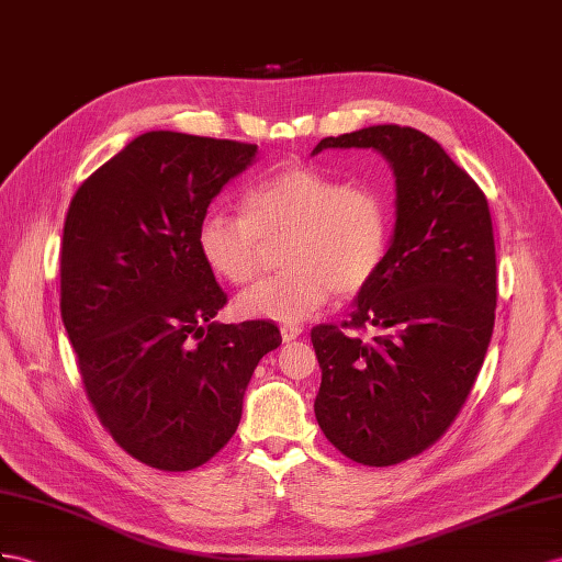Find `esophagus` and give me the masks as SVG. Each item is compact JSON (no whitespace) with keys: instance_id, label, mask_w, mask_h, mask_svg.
Listing matches in <instances>:
<instances>
[{"instance_id":"obj_1","label":"esophagus","mask_w":562,"mask_h":562,"mask_svg":"<svg viewBox=\"0 0 562 562\" xmlns=\"http://www.w3.org/2000/svg\"><path fill=\"white\" fill-rule=\"evenodd\" d=\"M280 333H282V341H292V339H296L301 333H304V327H299V325H282Z\"/></svg>"}]
</instances>
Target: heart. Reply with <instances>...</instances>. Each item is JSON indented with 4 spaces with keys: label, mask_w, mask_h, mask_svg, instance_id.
Instances as JSON below:
<instances>
[{
    "label": "heart",
    "mask_w": 562,
    "mask_h": 562,
    "mask_svg": "<svg viewBox=\"0 0 562 562\" xmlns=\"http://www.w3.org/2000/svg\"><path fill=\"white\" fill-rule=\"evenodd\" d=\"M286 233L278 272L239 294L241 318L296 325L318 313L333 290L361 292L380 270L390 244V209L370 187H347L308 166H290L244 192V215L204 213L199 256L215 276L247 284L261 266V239Z\"/></svg>",
    "instance_id": "heart-1"
}]
</instances>
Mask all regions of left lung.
Here are the masks:
<instances>
[{
    "label": "left lung",
    "mask_w": 562,
    "mask_h": 562,
    "mask_svg": "<svg viewBox=\"0 0 562 562\" xmlns=\"http://www.w3.org/2000/svg\"><path fill=\"white\" fill-rule=\"evenodd\" d=\"M372 149L394 170L396 221L351 321L313 327L323 370L315 420L356 463L384 468L423 453L463 408L494 333L496 249L484 192L415 127L370 125L313 149Z\"/></svg>",
    "instance_id": "1"
}]
</instances>
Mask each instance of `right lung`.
Here are the masks:
<instances>
[{
  "mask_svg": "<svg viewBox=\"0 0 562 562\" xmlns=\"http://www.w3.org/2000/svg\"><path fill=\"white\" fill-rule=\"evenodd\" d=\"M256 144L151 131L94 170L70 201L61 321L99 420L139 463L184 472L237 431L244 392L280 347L266 321H213L225 292L196 227Z\"/></svg>",
  "mask_w": 562,
  "mask_h": 562,
  "instance_id": "obj_1",
  "label": "right lung"
}]
</instances>
